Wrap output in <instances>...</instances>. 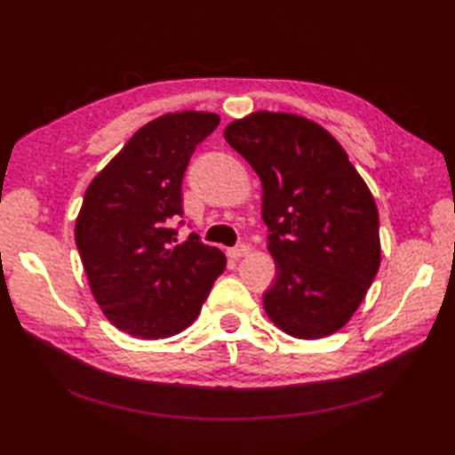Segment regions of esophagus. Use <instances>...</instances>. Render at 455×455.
Returning <instances> with one entry per match:
<instances>
[{
  "mask_svg": "<svg viewBox=\"0 0 455 455\" xmlns=\"http://www.w3.org/2000/svg\"><path fill=\"white\" fill-rule=\"evenodd\" d=\"M249 252H251V247H249V245H238V247L228 249V256H230V259H234V260L242 259V256H245V254H249Z\"/></svg>",
  "mask_w": 455,
  "mask_h": 455,
  "instance_id": "34e87169",
  "label": "esophagus"
}]
</instances>
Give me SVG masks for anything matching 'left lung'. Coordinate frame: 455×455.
<instances>
[{"label":"left lung","mask_w":455,"mask_h":455,"mask_svg":"<svg viewBox=\"0 0 455 455\" xmlns=\"http://www.w3.org/2000/svg\"><path fill=\"white\" fill-rule=\"evenodd\" d=\"M262 182L275 283L269 320L293 339L342 329L381 264L373 196L334 137L295 113L256 111L225 128Z\"/></svg>","instance_id":"1"}]
</instances>
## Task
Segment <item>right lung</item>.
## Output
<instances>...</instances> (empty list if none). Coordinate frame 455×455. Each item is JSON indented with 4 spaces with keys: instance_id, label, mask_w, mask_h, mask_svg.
Listing matches in <instances>:
<instances>
[{
    "instance_id": "add662e5",
    "label": "right lung",
    "mask_w": 455,
    "mask_h": 455,
    "mask_svg": "<svg viewBox=\"0 0 455 455\" xmlns=\"http://www.w3.org/2000/svg\"><path fill=\"white\" fill-rule=\"evenodd\" d=\"M220 124L206 111L167 113L137 130L89 184L76 245L106 318L135 339L182 332L225 271L227 256L195 232L182 243V179L196 145Z\"/></svg>"
}]
</instances>
